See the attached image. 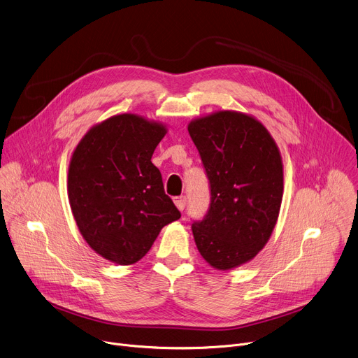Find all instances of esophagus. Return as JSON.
Instances as JSON below:
<instances>
[{"label": "esophagus", "mask_w": 358, "mask_h": 358, "mask_svg": "<svg viewBox=\"0 0 358 358\" xmlns=\"http://www.w3.org/2000/svg\"><path fill=\"white\" fill-rule=\"evenodd\" d=\"M185 202H187V198H185L184 195H180V196H176V198H174V203H176L177 208H178L180 211H184Z\"/></svg>", "instance_id": "esophagus-1"}]
</instances>
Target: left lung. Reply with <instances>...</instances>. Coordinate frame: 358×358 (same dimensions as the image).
I'll use <instances>...</instances> for the list:
<instances>
[{
    "label": "left lung",
    "instance_id": "left-lung-1",
    "mask_svg": "<svg viewBox=\"0 0 358 358\" xmlns=\"http://www.w3.org/2000/svg\"><path fill=\"white\" fill-rule=\"evenodd\" d=\"M188 133L211 189L206 217L191 227L196 248L215 269L241 266L264 249L279 217V148L261 122L238 112L192 120Z\"/></svg>",
    "mask_w": 358,
    "mask_h": 358
}]
</instances>
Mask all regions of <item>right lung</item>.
Instances as JSON below:
<instances>
[{
    "mask_svg": "<svg viewBox=\"0 0 358 358\" xmlns=\"http://www.w3.org/2000/svg\"><path fill=\"white\" fill-rule=\"evenodd\" d=\"M167 129L137 115L93 126L76 145L68 195L87 245L105 259L131 265L150 250L163 227L181 214L151 163Z\"/></svg>",
    "mask_w": 358,
    "mask_h": 358,
    "instance_id": "obj_1",
    "label": "right lung"
}]
</instances>
